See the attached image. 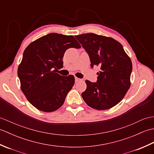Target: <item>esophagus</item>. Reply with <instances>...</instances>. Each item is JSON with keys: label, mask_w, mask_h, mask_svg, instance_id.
<instances>
[{"label": "esophagus", "mask_w": 154, "mask_h": 154, "mask_svg": "<svg viewBox=\"0 0 154 154\" xmlns=\"http://www.w3.org/2000/svg\"><path fill=\"white\" fill-rule=\"evenodd\" d=\"M81 81V79H79V78H78V77H75V82L76 83H77V82H79V81Z\"/></svg>", "instance_id": "1"}]
</instances>
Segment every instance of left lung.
<instances>
[{"label":"left lung","instance_id":"left-lung-1","mask_svg":"<svg viewBox=\"0 0 154 154\" xmlns=\"http://www.w3.org/2000/svg\"><path fill=\"white\" fill-rule=\"evenodd\" d=\"M89 55L91 66H99L97 83L86 80L81 95L88 106L107 110L122 100L130 87L132 64L120 42L112 38L89 33L75 35Z\"/></svg>","mask_w":154,"mask_h":154}]
</instances>
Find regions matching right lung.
<instances>
[{
    "label": "right lung",
    "instance_id": "add662e5",
    "mask_svg": "<svg viewBox=\"0 0 154 154\" xmlns=\"http://www.w3.org/2000/svg\"><path fill=\"white\" fill-rule=\"evenodd\" d=\"M70 48H81L74 36L51 33L25 49L18 75L22 93L38 110L51 112L60 109L74 85L73 75L63 77L54 70L63 67L62 59Z\"/></svg>",
    "mask_w": 154,
    "mask_h": 154
}]
</instances>
